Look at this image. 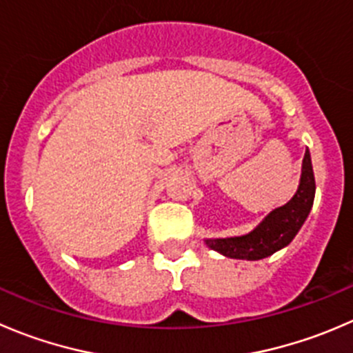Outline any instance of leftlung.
Masks as SVG:
<instances>
[{
    "instance_id": "8db88e82",
    "label": "left lung",
    "mask_w": 353,
    "mask_h": 353,
    "mask_svg": "<svg viewBox=\"0 0 353 353\" xmlns=\"http://www.w3.org/2000/svg\"><path fill=\"white\" fill-rule=\"evenodd\" d=\"M314 196H316V179H314L310 152L307 148L302 163L300 186L295 196L288 203L272 210L248 234L205 239V243L212 250L229 256V259H265L293 241L305 219L309 217L310 208L314 205Z\"/></svg>"
}]
</instances>
